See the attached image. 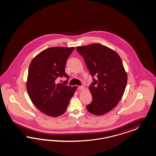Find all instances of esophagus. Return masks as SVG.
<instances>
[{
    "label": "esophagus",
    "mask_w": 156,
    "mask_h": 156,
    "mask_svg": "<svg viewBox=\"0 0 156 156\" xmlns=\"http://www.w3.org/2000/svg\"><path fill=\"white\" fill-rule=\"evenodd\" d=\"M85 87L83 86H78V89L81 90H85Z\"/></svg>",
    "instance_id": "esophagus-1"
}]
</instances>
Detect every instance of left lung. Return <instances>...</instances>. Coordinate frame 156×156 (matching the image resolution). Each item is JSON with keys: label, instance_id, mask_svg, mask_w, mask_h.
<instances>
[{"label": "left lung", "instance_id": "8db88e82", "mask_svg": "<svg viewBox=\"0 0 156 156\" xmlns=\"http://www.w3.org/2000/svg\"><path fill=\"white\" fill-rule=\"evenodd\" d=\"M76 49L93 78L89 87L93 101L86 109L96 115L105 114L116 106L126 86L128 76L122 60L113 50L99 43Z\"/></svg>", "mask_w": 156, "mask_h": 156}]
</instances>
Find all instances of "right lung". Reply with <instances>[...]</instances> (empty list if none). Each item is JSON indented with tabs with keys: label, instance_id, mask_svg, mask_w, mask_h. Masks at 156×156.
Instances as JSON below:
<instances>
[{
	"label": "right lung",
	"instance_id": "right-lung-1",
	"mask_svg": "<svg viewBox=\"0 0 156 156\" xmlns=\"http://www.w3.org/2000/svg\"><path fill=\"white\" fill-rule=\"evenodd\" d=\"M74 47L48 48L38 54L28 68L27 90L33 104L41 112L51 117L64 113L77 86H67L69 76L65 72L66 62ZM68 78L57 84L58 77Z\"/></svg>",
	"mask_w": 156,
	"mask_h": 156
}]
</instances>
